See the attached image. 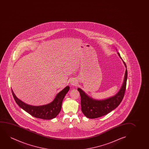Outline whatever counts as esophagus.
Here are the masks:
<instances>
[{
	"label": "esophagus",
	"instance_id": "1",
	"mask_svg": "<svg viewBox=\"0 0 149 149\" xmlns=\"http://www.w3.org/2000/svg\"><path fill=\"white\" fill-rule=\"evenodd\" d=\"M71 85H72V86H75V85H76V81L75 80L72 79L71 81Z\"/></svg>",
	"mask_w": 149,
	"mask_h": 149
}]
</instances>
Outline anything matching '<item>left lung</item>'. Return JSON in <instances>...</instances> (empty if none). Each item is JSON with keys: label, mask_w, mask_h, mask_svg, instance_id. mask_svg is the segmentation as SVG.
Listing matches in <instances>:
<instances>
[{"label": "left lung", "mask_w": 149, "mask_h": 149, "mask_svg": "<svg viewBox=\"0 0 149 149\" xmlns=\"http://www.w3.org/2000/svg\"><path fill=\"white\" fill-rule=\"evenodd\" d=\"M118 53L122 59L120 53L118 52ZM123 61L125 67L127 68L126 63L123 60ZM127 74L128 73L126 69L125 73L124 82L118 93L114 96L104 100L94 99L87 95L81 89L78 88V91L79 92L81 97L82 112H83L84 115L88 118H98L108 114V113L116 108L122 102L124 96L126 87Z\"/></svg>", "instance_id": "8db88e82"}]
</instances>
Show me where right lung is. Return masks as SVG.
Returning a JSON list of instances; mask_svg holds the SVG:
<instances>
[{
    "instance_id": "obj_1",
    "label": "right lung",
    "mask_w": 149,
    "mask_h": 149,
    "mask_svg": "<svg viewBox=\"0 0 149 149\" xmlns=\"http://www.w3.org/2000/svg\"><path fill=\"white\" fill-rule=\"evenodd\" d=\"M69 90V86H67L56 95L54 99L51 103L38 106H32L25 103L17 97L12 90V92L17 104L31 116L44 120H51L55 118L59 113L61 110L63 99Z\"/></svg>"
}]
</instances>
